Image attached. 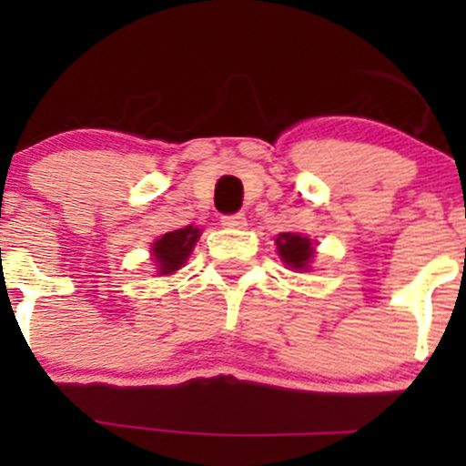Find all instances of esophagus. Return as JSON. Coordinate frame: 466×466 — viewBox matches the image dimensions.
<instances>
[{"mask_svg": "<svg viewBox=\"0 0 466 466\" xmlns=\"http://www.w3.org/2000/svg\"><path fill=\"white\" fill-rule=\"evenodd\" d=\"M221 226L228 228V229H243L245 226H248V218H245V215H226L221 217Z\"/></svg>", "mask_w": 466, "mask_h": 466, "instance_id": "esophagus-1", "label": "esophagus"}]
</instances>
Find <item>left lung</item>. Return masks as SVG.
Returning <instances> with one entry per match:
<instances>
[{
  "mask_svg": "<svg viewBox=\"0 0 466 466\" xmlns=\"http://www.w3.org/2000/svg\"><path fill=\"white\" fill-rule=\"evenodd\" d=\"M276 248H278V256L282 258V263L298 271L309 269V265H311L315 256L311 238L302 237V234H291V232L278 234Z\"/></svg>",
  "mask_w": 466,
  "mask_h": 466,
  "instance_id": "8db88e82",
  "label": "left lung"
}]
</instances>
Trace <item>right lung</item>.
I'll return each mask as SVG.
<instances>
[{"instance_id":"1","label":"right lung","mask_w":466,"mask_h":466,"mask_svg":"<svg viewBox=\"0 0 466 466\" xmlns=\"http://www.w3.org/2000/svg\"><path fill=\"white\" fill-rule=\"evenodd\" d=\"M201 237L199 228L186 226L181 229H175V232L164 234L162 238H157L153 243L151 254L157 263V271L162 276L175 274L179 267H184L186 260H188L192 248Z\"/></svg>"}]
</instances>
